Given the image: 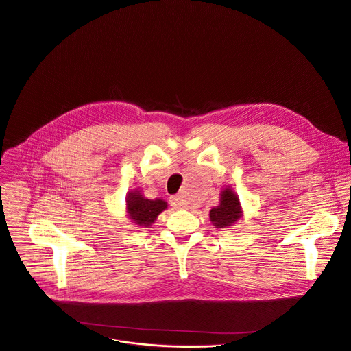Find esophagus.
I'll return each instance as SVG.
<instances>
[{"label":"esophagus","instance_id":"34e87169","mask_svg":"<svg viewBox=\"0 0 351 351\" xmlns=\"http://www.w3.org/2000/svg\"><path fill=\"white\" fill-rule=\"evenodd\" d=\"M171 204L173 206V208H184L187 206V202L183 196L176 195V196L171 197Z\"/></svg>","mask_w":351,"mask_h":351}]
</instances>
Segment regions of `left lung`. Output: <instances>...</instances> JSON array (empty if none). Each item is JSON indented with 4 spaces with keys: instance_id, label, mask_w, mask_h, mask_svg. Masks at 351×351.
<instances>
[{
    "instance_id": "obj_1",
    "label": "left lung",
    "mask_w": 351,
    "mask_h": 351,
    "mask_svg": "<svg viewBox=\"0 0 351 351\" xmlns=\"http://www.w3.org/2000/svg\"><path fill=\"white\" fill-rule=\"evenodd\" d=\"M210 221L217 229L230 228L243 217L238 195L230 186H225L219 194V204L210 210Z\"/></svg>"
}]
</instances>
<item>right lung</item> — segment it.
Listing matches in <instances>:
<instances>
[{
  "instance_id": "obj_1",
  "label": "right lung",
  "mask_w": 351,
  "mask_h": 351,
  "mask_svg": "<svg viewBox=\"0 0 351 351\" xmlns=\"http://www.w3.org/2000/svg\"><path fill=\"white\" fill-rule=\"evenodd\" d=\"M167 208L168 203L164 199H148L137 189L126 195V217L138 228H149L152 223H155L157 217Z\"/></svg>"
}]
</instances>
